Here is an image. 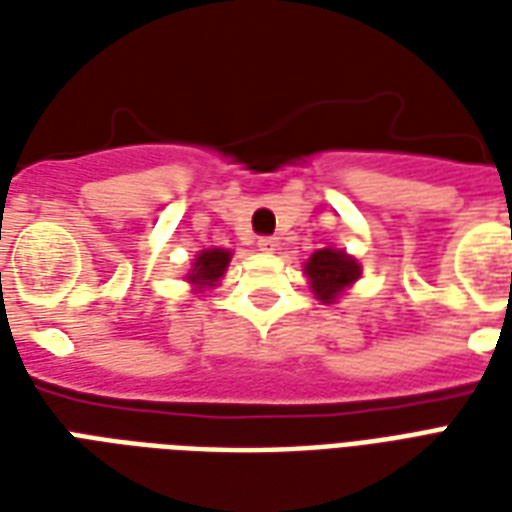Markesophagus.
<instances>
[{
    "label": "esophagus",
    "mask_w": 512,
    "mask_h": 512,
    "mask_svg": "<svg viewBox=\"0 0 512 512\" xmlns=\"http://www.w3.org/2000/svg\"><path fill=\"white\" fill-rule=\"evenodd\" d=\"M257 246H260L263 252H277L279 238H271V235H266V238H260V241H257Z\"/></svg>",
    "instance_id": "34e87169"
}]
</instances>
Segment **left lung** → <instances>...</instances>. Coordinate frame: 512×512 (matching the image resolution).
<instances>
[{
  "mask_svg": "<svg viewBox=\"0 0 512 512\" xmlns=\"http://www.w3.org/2000/svg\"><path fill=\"white\" fill-rule=\"evenodd\" d=\"M304 274L310 279V288L315 293V299L323 301V304H332L334 299H340L345 290L351 288L356 279H359L362 266L348 252H343V249L326 246V249L312 252L307 266H304Z\"/></svg>",
  "mask_w": 512,
  "mask_h": 512,
  "instance_id": "1",
  "label": "left lung"
}]
</instances>
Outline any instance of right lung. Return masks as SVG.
Wrapping results in <instances>:
<instances>
[{
  "label": "right lung",
  "instance_id": "add662e5",
  "mask_svg": "<svg viewBox=\"0 0 512 512\" xmlns=\"http://www.w3.org/2000/svg\"><path fill=\"white\" fill-rule=\"evenodd\" d=\"M230 257H233V252H227V249H202L186 279L194 288H213L224 277V271L230 266Z\"/></svg>",
  "mask_w": 512,
  "mask_h": 512
}]
</instances>
